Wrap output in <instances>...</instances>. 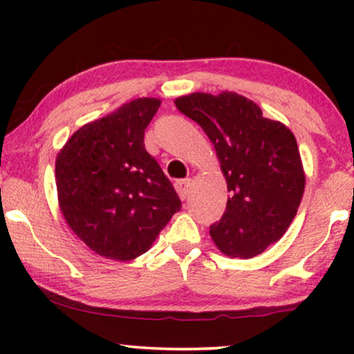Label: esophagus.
Masks as SVG:
<instances>
[{"label": "esophagus", "instance_id": "34e87169", "mask_svg": "<svg viewBox=\"0 0 354 354\" xmlns=\"http://www.w3.org/2000/svg\"><path fill=\"white\" fill-rule=\"evenodd\" d=\"M190 187H192V178H182V180L176 182V190H177L178 196H180L182 200H185V198L188 196Z\"/></svg>", "mask_w": 354, "mask_h": 354}]
</instances>
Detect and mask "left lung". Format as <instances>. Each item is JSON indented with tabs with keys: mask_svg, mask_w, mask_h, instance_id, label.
I'll return each mask as SVG.
<instances>
[{
	"mask_svg": "<svg viewBox=\"0 0 354 354\" xmlns=\"http://www.w3.org/2000/svg\"><path fill=\"white\" fill-rule=\"evenodd\" d=\"M177 109L201 125L214 143L230 198L209 227L222 253L253 258L277 241L297 214L304 172L293 133L245 96L192 93Z\"/></svg>",
	"mask_w": 354,
	"mask_h": 354,
	"instance_id": "1",
	"label": "left lung"
}]
</instances>
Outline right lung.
<instances>
[{
	"mask_svg": "<svg viewBox=\"0 0 354 354\" xmlns=\"http://www.w3.org/2000/svg\"><path fill=\"white\" fill-rule=\"evenodd\" d=\"M161 104L138 98L90 122L56 159L62 214L100 256L130 261L148 251L182 201L145 148V129Z\"/></svg>",
	"mask_w": 354,
	"mask_h": 354,
	"instance_id": "obj_1",
	"label": "right lung"
}]
</instances>
